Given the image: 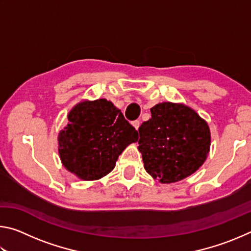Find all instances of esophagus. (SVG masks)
Here are the masks:
<instances>
[{"label":"esophagus","instance_id":"34e87169","mask_svg":"<svg viewBox=\"0 0 251 251\" xmlns=\"http://www.w3.org/2000/svg\"><path fill=\"white\" fill-rule=\"evenodd\" d=\"M131 125L135 127V129H138V127H139V125H141V123H139V121H134V122H131Z\"/></svg>","mask_w":251,"mask_h":251}]
</instances>
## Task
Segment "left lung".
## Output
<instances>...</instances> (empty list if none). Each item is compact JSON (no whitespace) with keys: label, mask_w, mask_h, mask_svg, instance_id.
<instances>
[{"label":"left lung","mask_w":251,"mask_h":251,"mask_svg":"<svg viewBox=\"0 0 251 251\" xmlns=\"http://www.w3.org/2000/svg\"><path fill=\"white\" fill-rule=\"evenodd\" d=\"M139 126L144 168L161 184L185 179L205 163L211 136L207 122L182 103L156 104Z\"/></svg>","instance_id":"obj_1"}]
</instances>
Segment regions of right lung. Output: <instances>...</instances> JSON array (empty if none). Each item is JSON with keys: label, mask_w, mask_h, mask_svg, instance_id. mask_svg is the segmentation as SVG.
Instances as JSON below:
<instances>
[{"label": "right lung", "mask_w": 251, "mask_h": 251, "mask_svg": "<svg viewBox=\"0 0 251 251\" xmlns=\"http://www.w3.org/2000/svg\"><path fill=\"white\" fill-rule=\"evenodd\" d=\"M58 133V155L67 171L82 180H99L113 171L123 151L138 133L121 109L105 99L84 100L67 114Z\"/></svg>", "instance_id": "add662e5"}]
</instances>
